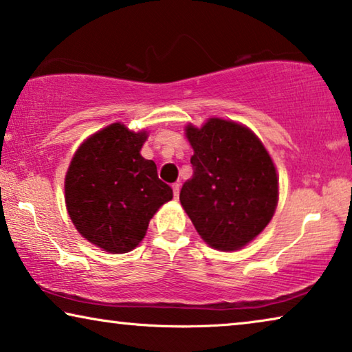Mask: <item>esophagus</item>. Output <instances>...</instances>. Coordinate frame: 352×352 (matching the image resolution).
<instances>
[{"label":"esophagus","mask_w":352,"mask_h":352,"mask_svg":"<svg viewBox=\"0 0 352 352\" xmlns=\"http://www.w3.org/2000/svg\"><path fill=\"white\" fill-rule=\"evenodd\" d=\"M180 188H182L180 183H174V185H172V190H174V197L175 199H178V194H180Z\"/></svg>","instance_id":"34e87169"}]
</instances>
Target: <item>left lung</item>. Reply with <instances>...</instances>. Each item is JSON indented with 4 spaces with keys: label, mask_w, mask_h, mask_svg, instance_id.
I'll list each match as a JSON object with an SVG mask.
<instances>
[{
    "label": "left lung",
    "mask_w": 352,
    "mask_h": 352,
    "mask_svg": "<svg viewBox=\"0 0 352 352\" xmlns=\"http://www.w3.org/2000/svg\"><path fill=\"white\" fill-rule=\"evenodd\" d=\"M194 150L192 178L180 202L194 228L217 250H239L274 217L278 180L274 162L248 128L210 118L201 129L188 126Z\"/></svg>",
    "instance_id": "1"
}]
</instances>
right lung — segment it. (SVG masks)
I'll use <instances>...</instances> for the list:
<instances>
[{"label": "right lung", "mask_w": 352, "mask_h": 352, "mask_svg": "<svg viewBox=\"0 0 352 352\" xmlns=\"http://www.w3.org/2000/svg\"><path fill=\"white\" fill-rule=\"evenodd\" d=\"M145 139L113 123L83 142L67 169V213L88 242L109 253L135 248L156 210L172 199L155 162L140 155Z\"/></svg>", "instance_id": "obj_1"}]
</instances>
